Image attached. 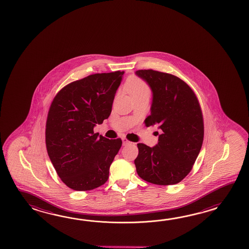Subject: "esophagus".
Wrapping results in <instances>:
<instances>
[{
	"instance_id": "esophagus-1",
	"label": "esophagus",
	"mask_w": 249,
	"mask_h": 249,
	"mask_svg": "<svg viewBox=\"0 0 249 249\" xmlns=\"http://www.w3.org/2000/svg\"><path fill=\"white\" fill-rule=\"evenodd\" d=\"M122 140L123 145H124V146H125V145H127V144H129V143H130V142H129V141H128V140H127L126 138L125 137L123 138Z\"/></svg>"
}]
</instances>
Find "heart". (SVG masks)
Segmentation results:
<instances>
[{
  "instance_id": "heart-1",
  "label": "heart",
  "mask_w": 249,
  "mask_h": 249,
  "mask_svg": "<svg viewBox=\"0 0 249 249\" xmlns=\"http://www.w3.org/2000/svg\"><path fill=\"white\" fill-rule=\"evenodd\" d=\"M125 87L132 98L143 94H150L149 86L137 76L129 77L125 83Z\"/></svg>"
}]
</instances>
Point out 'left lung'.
<instances>
[{
  "label": "left lung",
  "instance_id": "8db88e82",
  "mask_svg": "<svg viewBox=\"0 0 249 249\" xmlns=\"http://www.w3.org/2000/svg\"><path fill=\"white\" fill-rule=\"evenodd\" d=\"M136 74L153 91L151 114L145 124H159L162 130L153 148L138 143L134 160L138 175L157 185L176 184L190 174L201 149V107L190 85L174 74L153 69L138 70Z\"/></svg>",
  "mask_w": 249,
  "mask_h": 249
}]
</instances>
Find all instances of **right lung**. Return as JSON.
Returning a JSON list of instances; mask_svg holds the SVG:
<instances>
[{
	"mask_svg": "<svg viewBox=\"0 0 249 249\" xmlns=\"http://www.w3.org/2000/svg\"><path fill=\"white\" fill-rule=\"evenodd\" d=\"M124 71L90 74L64 86L48 112L45 143L59 178L70 189L90 191L108 179L120 138L98 136L93 127L108 118Z\"/></svg>",
	"mask_w": 249,
	"mask_h": 249,
	"instance_id": "add662e5",
	"label": "right lung"
}]
</instances>
